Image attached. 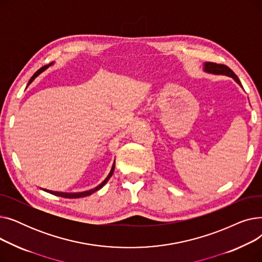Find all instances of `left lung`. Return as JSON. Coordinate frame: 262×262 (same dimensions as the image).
Instances as JSON below:
<instances>
[{
    "label": "left lung",
    "mask_w": 262,
    "mask_h": 262,
    "mask_svg": "<svg viewBox=\"0 0 262 262\" xmlns=\"http://www.w3.org/2000/svg\"><path fill=\"white\" fill-rule=\"evenodd\" d=\"M204 71L207 73H210V74H214V75L229 76V77L235 79V81L238 82V84L242 87L241 81L239 80L238 76L232 72L231 69H229L225 64H220V63H215V62H205L204 63Z\"/></svg>",
    "instance_id": "8db88e82"
}]
</instances>
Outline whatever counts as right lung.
Segmentation results:
<instances>
[{
	"label": "right lung",
	"instance_id": "1",
	"mask_svg": "<svg viewBox=\"0 0 262 262\" xmlns=\"http://www.w3.org/2000/svg\"><path fill=\"white\" fill-rule=\"evenodd\" d=\"M52 63H50L49 66H45V67H42V68H40L39 70L31 77V79H30V81H29V84H27V86H29L31 82L39 75V74H41L45 70H47V69L51 66ZM114 171H115V162H114V164H113V168H112V170H110V172H109V174H108V176L105 178L104 180V182L101 184V185H99L98 187L96 188H94V189H92V190H89V191H86V192H81V193H56L58 194V195H60L61 198H68V199H78V198H85V196H88V195H90V194H92V193H94L95 191H98V190H100L101 188H103L104 187V185L109 181V178L113 176V174H114Z\"/></svg>",
	"mask_w": 262,
	"mask_h": 262
}]
</instances>
